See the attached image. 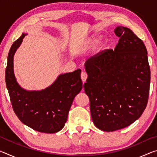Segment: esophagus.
<instances>
[{
	"label": "esophagus",
	"mask_w": 157,
	"mask_h": 157,
	"mask_svg": "<svg viewBox=\"0 0 157 157\" xmlns=\"http://www.w3.org/2000/svg\"><path fill=\"white\" fill-rule=\"evenodd\" d=\"M87 78H88V75H87V73L86 72H84V71H82L81 73V79L82 82H86Z\"/></svg>",
	"instance_id": "obj_1"
}]
</instances>
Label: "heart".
Segmentation results:
<instances>
[{"label":"heart","mask_w":157,"mask_h":157,"mask_svg":"<svg viewBox=\"0 0 157 157\" xmlns=\"http://www.w3.org/2000/svg\"><path fill=\"white\" fill-rule=\"evenodd\" d=\"M99 39H100V37H97V38H95V39H94L91 41H90V42H89V44H88V46H89V47L94 46V45H95V44L96 43V42H97L98 40H99Z\"/></svg>","instance_id":"1"}]
</instances>
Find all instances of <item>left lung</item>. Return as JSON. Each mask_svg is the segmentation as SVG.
I'll return each instance as SVG.
<instances>
[{
    "label": "left lung",
    "mask_w": 157,
    "mask_h": 157,
    "mask_svg": "<svg viewBox=\"0 0 157 157\" xmlns=\"http://www.w3.org/2000/svg\"><path fill=\"white\" fill-rule=\"evenodd\" d=\"M114 33L120 37L114 51L104 50L85 62L88 78L84 89L91 118L104 132L124 128L139 119L150 91V68L143 41L123 26Z\"/></svg>",
    "instance_id": "obj_1"
}]
</instances>
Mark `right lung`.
Instances as JSON below:
<instances>
[{
  "instance_id": "add662e5",
  "label": "right lung",
  "mask_w": 157,
  "mask_h": 157,
  "mask_svg": "<svg viewBox=\"0 0 157 157\" xmlns=\"http://www.w3.org/2000/svg\"><path fill=\"white\" fill-rule=\"evenodd\" d=\"M27 34L14 42L7 57L5 82L13 109L19 120L37 132L53 134L67 121L74 98L81 91V70L61 74L47 88L28 91L18 84L14 72V56Z\"/></svg>"
}]
</instances>
